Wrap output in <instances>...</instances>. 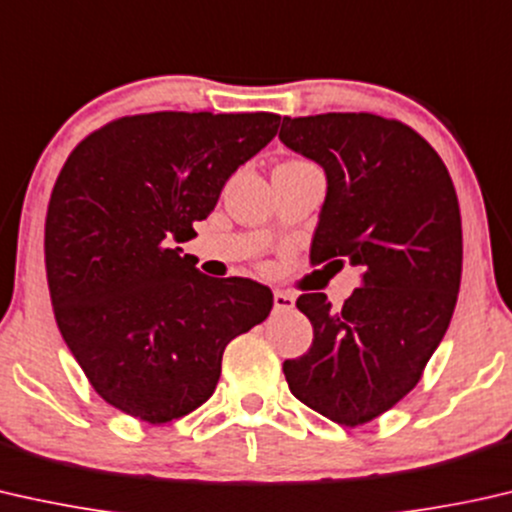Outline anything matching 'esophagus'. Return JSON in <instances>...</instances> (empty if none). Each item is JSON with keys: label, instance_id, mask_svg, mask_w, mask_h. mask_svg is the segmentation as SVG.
I'll return each instance as SVG.
<instances>
[{"label": "esophagus", "instance_id": "esophagus-1", "mask_svg": "<svg viewBox=\"0 0 512 512\" xmlns=\"http://www.w3.org/2000/svg\"><path fill=\"white\" fill-rule=\"evenodd\" d=\"M293 307H295V298L291 293L274 291V311H277V314H286V311H291Z\"/></svg>", "mask_w": 512, "mask_h": 512}]
</instances>
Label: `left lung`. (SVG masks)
<instances>
[{
	"mask_svg": "<svg viewBox=\"0 0 512 512\" xmlns=\"http://www.w3.org/2000/svg\"><path fill=\"white\" fill-rule=\"evenodd\" d=\"M279 140L325 170L311 263L360 270L342 309L300 295L314 342L284 362L288 388L344 427L416 388L446 335L462 279V219L448 168L397 120L372 113L284 117Z\"/></svg>",
	"mask_w": 512,
	"mask_h": 512,
	"instance_id": "obj_1",
	"label": "left lung"
}]
</instances>
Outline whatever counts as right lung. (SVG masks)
<instances>
[{
	"label": "right lung",
	"mask_w": 512,
	"mask_h": 512,
	"mask_svg": "<svg viewBox=\"0 0 512 512\" xmlns=\"http://www.w3.org/2000/svg\"><path fill=\"white\" fill-rule=\"evenodd\" d=\"M279 120L122 117L66 159L46 217L50 300L73 358L115 409L150 425L187 416L217 388L228 342L268 318V286L207 277L175 242L191 240Z\"/></svg>",
	"instance_id": "obj_1"
}]
</instances>
